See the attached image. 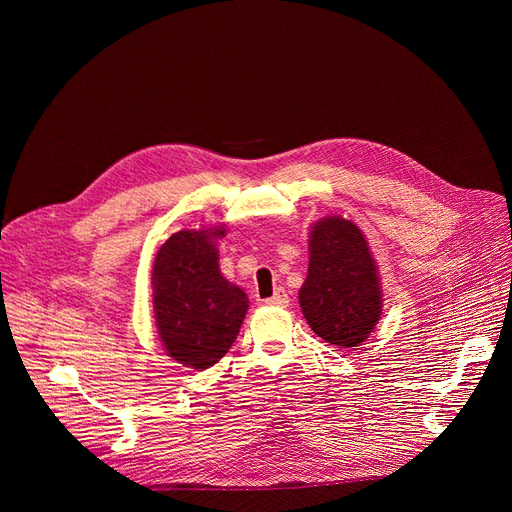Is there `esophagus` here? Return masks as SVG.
Instances as JSON below:
<instances>
[{"instance_id": "34e87169", "label": "esophagus", "mask_w": 512, "mask_h": 512, "mask_svg": "<svg viewBox=\"0 0 512 512\" xmlns=\"http://www.w3.org/2000/svg\"><path fill=\"white\" fill-rule=\"evenodd\" d=\"M265 305H270V307H286L288 305V294H286V290L284 288H278L270 299H265L263 301Z\"/></svg>"}]
</instances>
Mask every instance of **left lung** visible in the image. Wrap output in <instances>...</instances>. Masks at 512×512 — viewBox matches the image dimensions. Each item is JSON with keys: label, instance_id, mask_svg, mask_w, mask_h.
<instances>
[{"label": "left lung", "instance_id": "left-lung-1", "mask_svg": "<svg viewBox=\"0 0 512 512\" xmlns=\"http://www.w3.org/2000/svg\"><path fill=\"white\" fill-rule=\"evenodd\" d=\"M299 303L311 330L326 342L353 348L367 340L382 315V286L359 226L340 215L313 224Z\"/></svg>", "mask_w": 512, "mask_h": 512}]
</instances>
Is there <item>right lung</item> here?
<instances>
[{
    "mask_svg": "<svg viewBox=\"0 0 512 512\" xmlns=\"http://www.w3.org/2000/svg\"><path fill=\"white\" fill-rule=\"evenodd\" d=\"M224 234V226L180 230L161 245L153 261L159 340L174 361L199 371L228 353L249 309L245 290L220 272L215 240Z\"/></svg>",
    "mask_w": 512,
    "mask_h": 512,
    "instance_id": "add662e5",
    "label": "right lung"
}]
</instances>
